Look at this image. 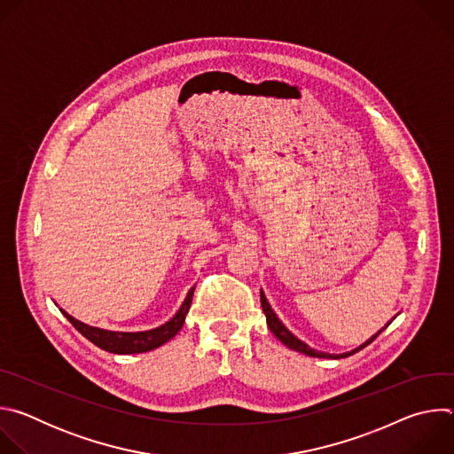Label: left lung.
Listing matches in <instances>:
<instances>
[{
    "mask_svg": "<svg viewBox=\"0 0 454 454\" xmlns=\"http://www.w3.org/2000/svg\"><path fill=\"white\" fill-rule=\"evenodd\" d=\"M261 303H262V310H264V314H266V321H268V327H270V331L287 347V348H291V350H296V352H300V354H305V356H310V357H325V359H341V357H348V356H352V354H356V352H359V350H363L366 345H370L387 325H390V323L397 317V316H394L390 321L386 323V325L379 331V333H375L370 340H366L363 345H359L357 348H354V350H350V352H345V354H327V352H317V350H314V348H310L307 343H303L301 340H298L286 325L284 323L278 319V316L275 314V310L271 309V305H270V301H268V298H266V294L262 293V289H261Z\"/></svg>",
    "mask_w": 454,
    "mask_h": 454,
    "instance_id": "1",
    "label": "left lung"
}]
</instances>
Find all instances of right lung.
<instances>
[{
  "label": "right lung",
  "mask_w": 454,
  "mask_h": 454,
  "mask_svg": "<svg viewBox=\"0 0 454 454\" xmlns=\"http://www.w3.org/2000/svg\"><path fill=\"white\" fill-rule=\"evenodd\" d=\"M193 289H196V287H192L186 293V298L181 303L179 310L167 323H163V325H160L156 329L142 331V333L106 331V329L86 325V323L75 319L67 310L60 309V312L68 317V321L86 340H90L98 348H102L106 352H111V354H142V352H149V350H154V348L161 347L163 343L170 341L181 331L184 317H186L188 309H190V303H192Z\"/></svg>",
  "instance_id": "1"
}]
</instances>
